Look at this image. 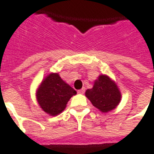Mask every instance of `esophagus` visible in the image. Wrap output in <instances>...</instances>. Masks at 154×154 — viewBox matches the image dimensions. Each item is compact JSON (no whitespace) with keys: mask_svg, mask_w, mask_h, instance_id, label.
Listing matches in <instances>:
<instances>
[{"mask_svg":"<svg viewBox=\"0 0 154 154\" xmlns=\"http://www.w3.org/2000/svg\"><path fill=\"white\" fill-rule=\"evenodd\" d=\"M77 92H78V93H82H82H84L85 88H82V89H80V90H78V91H77Z\"/></svg>","mask_w":154,"mask_h":154,"instance_id":"1","label":"esophagus"}]
</instances>
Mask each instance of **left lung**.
<instances>
[{
    "mask_svg": "<svg viewBox=\"0 0 154 154\" xmlns=\"http://www.w3.org/2000/svg\"><path fill=\"white\" fill-rule=\"evenodd\" d=\"M86 97L103 112L114 109L121 100V93L117 85L105 75H101L95 81L93 88L86 91Z\"/></svg>",
    "mask_w": 154,
    "mask_h": 154,
    "instance_id": "left-lung-1",
    "label": "left lung"
}]
</instances>
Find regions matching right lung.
Instances as JSON below:
<instances>
[{
    "label": "right lung",
    "instance_id": "obj_1",
    "mask_svg": "<svg viewBox=\"0 0 154 154\" xmlns=\"http://www.w3.org/2000/svg\"><path fill=\"white\" fill-rule=\"evenodd\" d=\"M77 92L66 84L57 73L48 75L36 92L38 103L44 112L56 116L65 109L66 103Z\"/></svg>",
    "mask_w": 154,
    "mask_h": 154
}]
</instances>
